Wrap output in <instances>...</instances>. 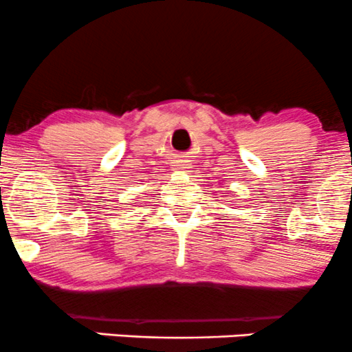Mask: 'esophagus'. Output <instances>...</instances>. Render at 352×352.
Masks as SVG:
<instances>
[{"label": "esophagus", "mask_w": 352, "mask_h": 352, "mask_svg": "<svg viewBox=\"0 0 352 352\" xmlns=\"http://www.w3.org/2000/svg\"><path fill=\"white\" fill-rule=\"evenodd\" d=\"M189 168L190 166L187 165L186 162H182V160H177L175 162V165H173V170H175V172H189Z\"/></svg>", "instance_id": "34e87169"}]
</instances>
